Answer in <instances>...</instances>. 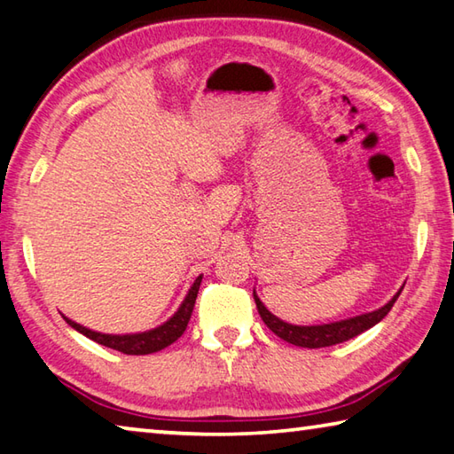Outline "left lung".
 <instances>
[{"instance_id": "obj_1", "label": "left lung", "mask_w": 454, "mask_h": 454, "mask_svg": "<svg viewBox=\"0 0 454 454\" xmlns=\"http://www.w3.org/2000/svg\"><path fill=\"white\" fill-rule=\"evenodd\" d=\"M402 293V289H399ZM397 295L389 301L387 305H384L381 309L374 310V313H366L354 318H346V321H339V323H331V325H318V326H295V325H287L279 321L278 317L271 315L268 309L263 307V303L254 293L255 299V307L257 313H260L262 321L268 325V328L271 333H275L289 344L295 346H303V348H325V346H333V344H340L354 339V336L362 334L364 331H368L374 325H378L381 318H384L389 310H392L394 303L399 297Z\"/></svg>"}]
</instances>
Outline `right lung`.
Instances as JSON below:
<instances>
[{
  "label": "right lung",
  "instance_id": "add662e5",
  "mask_svg": "<svg viewBox=\"0 0 454 454\" xmlns=\"http://www.w3.org/2000/svg\"><path fill=\"white\" fill-rule=\"evenodd\" d=\"M200 281H202V275H200V278H197V281H194V286L191 287L189 295H186L181 309L176 310V313L173 315V318H168L165 325L157 326V328H153V331H149V333L114 336V334L94 333V331H90V328H84V326L73 323L67 317H65V321L73 328H76L78 333H82L84 336H88V339H90V340L102 344V346H108V348L120 350L123 354H136V356H141V354H153L157 350L167 348L168 344H173L184 333L186 325H189V321H191V315H192V309H194V301H197V295H199Z\"/></svg>",
  "mask_w": 454,
  "mask_h": 454
}]
</instances>
